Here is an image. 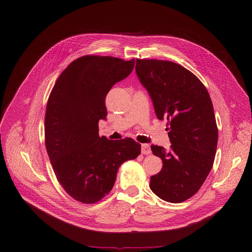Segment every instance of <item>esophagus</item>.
I'll use <instances>...</instances> for the list:
<instances>
[{
	"label": "esophagus",
	"mask_w": 252,
	"mask_h": 252,
	"mask_svg": "<svg viewBox=\"0 0 252 252\" xmlns=\"http://www.w3.org/2000/svg\"><path fill=\"white\" fill-rule=\"evenodd\" d=\"M152 153L151 147L148 143H145V145H141V154L142 155H150Z\"/></svg>",
	"instance_id": "esophagus-1"
}]
</instances>
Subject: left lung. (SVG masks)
Segmentation results:
<instances>
[{
    "label": "left lung",
    "mask_w": 252,
    "mask_h": 252,
    "mask_svg": "<svg viewBox=\"0 0 252 252\" xmlns=\"http://www.w3.org/2000/svg\"><path fill=\"white\" fill-rule=\"evenodd\" d=\"M135 73L158 119L168 122L171 143L168 151L152 146L163 164L150 188L167 202H183L201 188L217 153L219 130L209 94L191 71L172 62L136 60Z\"/></svg>",
    "instance_id": "left-lung-1"
}]
</instances>
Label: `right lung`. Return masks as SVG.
<instances>
[{
    "mask_svg": "<svg viewBox=\"0 0 252 252\" xmlns=\"http://www.w3.org/2000/svg\"><path fill=\"white\" fill-rule=\"evenodd\" d=\"M134 60L85 56L70 63L57 80L45 117L46 149L65 192L83 203L109 193L121 164L140 154L132 138L98 135L107 115L105 96L133 69Z\"/></svg>",
    "mask_w": 252,
    "mask_h": 252,
    "instance_id": "add662e5",
    "label": "right lung"
}]
</instances>
